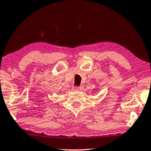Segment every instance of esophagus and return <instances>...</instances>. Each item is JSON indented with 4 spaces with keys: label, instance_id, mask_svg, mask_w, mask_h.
Returning <instances> with one entry per match:
<instances>
[{
    "label": "esophagus",
    "instance_id": "obj_1",
    "mask_svg": "<svg viewBox=\"0 0 151 151\" xmlns=\"http://www.w3.org/2000/svg\"><path fill=\"white\" fill-rule=\"evenodd\" d=\"M73 89L74 90V91H78V90H79V87H76V86H74L73 87Z\"/></svg>",
    "mask_w": 151,
    "mask_h": 151
}]
</instances>
